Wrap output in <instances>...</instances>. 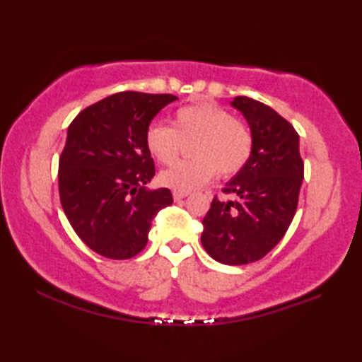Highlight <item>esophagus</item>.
Masks as SVG:
<instances>
[{
  "label": "esophagus",
  "mask_w": 362,
  "mask_h": 362,
  "mask_svg": "<svg viewBox=\"0 0 362 362\" xmlns=\"http://www.w3.org/2000/svg\"><path fill=\"white\" fill-rule=\"evenodd\" d=\"M185 196H188V193H183V192H174V199L175 201H182Z\"/></svg>",
  "instance_id": "34e87169"
}]
</instances>
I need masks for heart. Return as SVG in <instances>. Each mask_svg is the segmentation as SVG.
Wrapping results in <instances>:
<instances>
[{"instance_id": "obj_1", "label": "heart", "mask_w": 362, "mask_h": 362, "mask_svg": "<svg viewBox=\"0 0 362 362\" xmlns=\"http://www.w3.org/2000/svg\"><path fill=\"white\" fill-rule=\"evenodd\" d=\"M189 146V161L177 163L159 175L161 185L174 192H192L211 182L216 174L233 177L249 163L254 151V132L246 121L211 102H196L177 108L173 126L151 124L145 132V146L163 166L179 158Z\"/></svg>"}]
</instances>
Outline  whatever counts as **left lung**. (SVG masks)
Instances as JSON below:
<instances>
[{
  "instance_id": "left-lung-1",
  "label": "left lung",
  "mask_w": 362,
  "mask_h": 362,
  "mask_svg": "<svg viewBox=\"0 0 362 362\" xmlns=\"http://www.w3.org/2000/svg\"><path fill=\"white\" fill-rule=\"evenodd\" d=\"M231 105L254 132V151L222 189L235 199L214 196L203 218L201 243L214 260L246 265L263 259L289 228L298 204L303 161L297 131L273 108L243 95Z\"/></svg>"
}]
</instances>
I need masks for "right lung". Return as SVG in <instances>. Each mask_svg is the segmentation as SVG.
Masks as SVG:
<instances>
[{
	"label": "right lung",
	"instance_id": "add662e5",
	"mask_svg": "<svg viewBox=\"0 0 362 362\" xmlns=\"http://www.w3.org/2000/svg\"><path fill=\"white\" fill-rule=\"evenodd\" d=\"M173 94L116 93L79 112L59 158V194L86 246L113 260L132 259L148 241L151 220L173 204L168 188H145L155 163L145 132Z\"/></svg>",
	"mask_w": 362,
	"mask_h": 362
}]
</instances>
